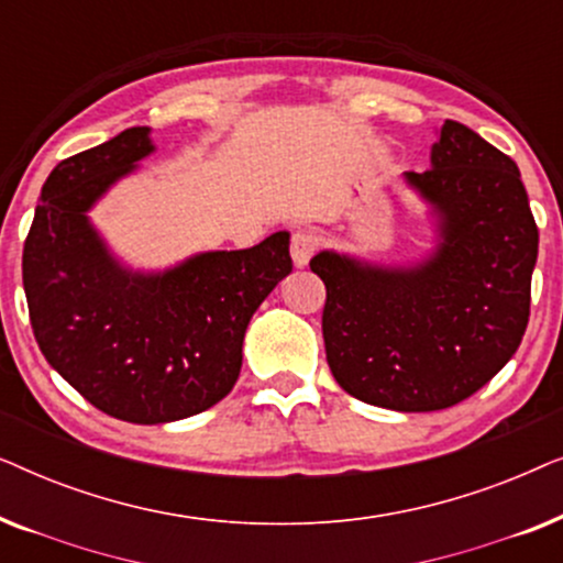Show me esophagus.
Wrapping results in <instances>:
<instances>
[{
    "instance_id": "obj_1",
    "label": "esophagus",
    "mask_w": 563,
    "mask_h": 563,
    "mask_svg": "<svg viewBox=\"0 0 563 563\" xmlns=\"http://www.w3.org/2000/svg\"><path fill=\"white\" fill-rule=\"evenodd\" d=\"M320 245V238L318 233H312V230H297L295 235H291V243H289V251H291V261H295V266H307V261L312 258V253L318 251Z\"/></svg>"
}]
</instances>
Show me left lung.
I'll return each mask as SVG.
<instances>
[{"label":"left lung","mask_w":563,"mask_h":563,"mask_svg":"<svg viewBox=\"0 0 563 563\" xmlns=\"http://www.w3.org/2000/svg\"><path fill=\"white\" fill-rule=\"evenodd\" d=\"M407 184L438 214L433 256L374 266L320 251L322 338L335 382L361 402L433 412L482 389L518 351L538 228L510 156L445 120L430 168Z\"/></svg>","instance_id":"obj_1"}]
</instances>
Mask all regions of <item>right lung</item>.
<instances>
[{
  "instance_id": "obj_1",
  "label": "right lung",
  "mask_w": 563,
  "mask_h": 563,
  "mask_svg": "<svg viewBox=\"0 0 563 563\" xmlns=\"http://www.w3.org/2000/svg\"><path fill=\"white\" fill-rule=\"evenodd\" d=\"M130 128L60 161L22 249L30 325L43 356L112 418L158 426L205 412L233 389L245 328L291 272L289 233L210 251L158 274L130 272L87 210L153 151Z\"/></svg>"
}]
</instances>
